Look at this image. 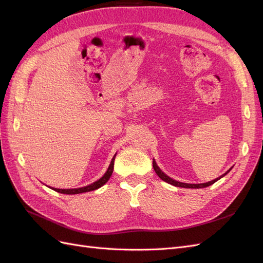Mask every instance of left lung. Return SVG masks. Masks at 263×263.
<instances>
[{"label":"left lung","instance_id":"8db88e82","mask_svg":"<svg viewBox=\"0 0 263 263\" xmlns=\"http://www.w3.org/2000/svg\"><path fill=\"white\" fill-rule=\"evenodd\" d=\"M153 165H154V169H155L156 173L158 174V177L160 178L161 180H163V181H164V182H166V183H169V184H171V185L178 186V187H185V189H202V187L210 186V185L214 184V183L216 182L217 180H219L221 177H224L225 174H227V173L229 172V170H228L225 174H222L221 177H219V178H217V179H215V180H213V181H210V182L201 183V184H189V183H182V182H179V181H176V180H173V179L169 178L168 176H166V174H164L160 169H159V166L157 165V163H156V161H155V160L153 161Z\"/></svg>","mask_w":263,"mask_h":263}]
</instances>
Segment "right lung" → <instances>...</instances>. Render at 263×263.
<instances>
[{
    "mask_svg": "<svg viewBox=\"0 0 263 263\" xmlns=\"http://www.w3.org/2000/svg\"><path fill=\"white\" fill-rule=\"evenodd\" d=\"M115 156H116V155H115ZM115 156L113 157L112 161H110V164H109L108 169H107V171L105 172L104 176H103L100 180H98V181H95L94 183H92V184L86 185V186H84V187H79V189H67V190H66V189H65V190H62V189H52V190H54L55 192L63 193V194H79V193L90 192V191H94V190H97V189H100L101 186H103V185L105 184V183L109 180L110 176H112L113 169H114Z\"/></svg>",
    "mask_w": 263,
    "mask_h": 263,
    "instance_id": "right-lung-1",
    "label": "right lung"
}]
</instances>
